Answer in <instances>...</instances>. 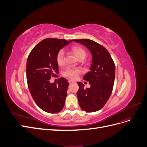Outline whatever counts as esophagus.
<instances>
[{"instance_id": "34e87169", "label": "esophagus", "mask_w": 147, "mask_h": 147, "mask_svg": "<svg viewBox=\"0 0 147 147\" xmlns=\"http://www.w3.org/2000/svg\"><path fill=\"white\" fill-rule=\"evenodd\" d=\"M68 82H69V83L70 84H71V83H74V81H72V80H68Z\"/></svg>"}]
</instances>
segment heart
<instances>
[{
	"label": "heart",
	"instance_id": "1",
	"mask_svg": "<svg viewBox=\"0 0 147 147\" xmlns=\"http://www.w3.org/2000/svg\"><path fill=\"white\" fill-rule=\"evenodd\" d=\"M72 50L75 53V55L78 58H80L82 57H85L86 56V52L84 50V49L80 47H74L72 48ZM56 62L57 64L59 65H63L65 63V59H64V52L63 50H60L57 53L56 55ZM80 73V70L75 69L71 67H67L63 72V76L67 77L70 79H75L77 77Z\"/></svg>",
	"mask_w": 147,
	"mask_h": 147
}]
</instances>
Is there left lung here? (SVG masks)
Wrapping results in <instances>:
<instances>
[{"instance_id":"8db88e82","label":"left lung","mask_w":147,"mask_h":147,"mask_svg":"<svg viewBox=\"0 0 147 147\" xmlns=\"http://www.w3.org/2000/svg\"><path fill=\"white\" fill-rule=\"evenodd\" d=\"M74 41L86 47L92 57L90 71L83 77V80L89 82L91 87L84 88L82 83H77L78 104L81 109L87 112H97L105 105L112 94L115 65L109 51L98 43L90 39Z\"/></svg>"}]
</instances>
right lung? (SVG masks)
<instances>
[{"mask_svg":"<svg viewBox=\"0 0 147 147\" xmlns=\"http://www.w3.org/2000/svg\"><path fill=\"white\" fill-rule=\"evenodd\" d=\"M72 42V40L45 38L28 56L26 77L29 90L35 104L46 112L58 113L64 106L69 83L65 78H59L57 83H51L50 80L59 73L57 52Z\"/></svg>","mask_w":147,"mask_h":147,"instance_id":"add662e5","label":"right lung"}]
</instances>
